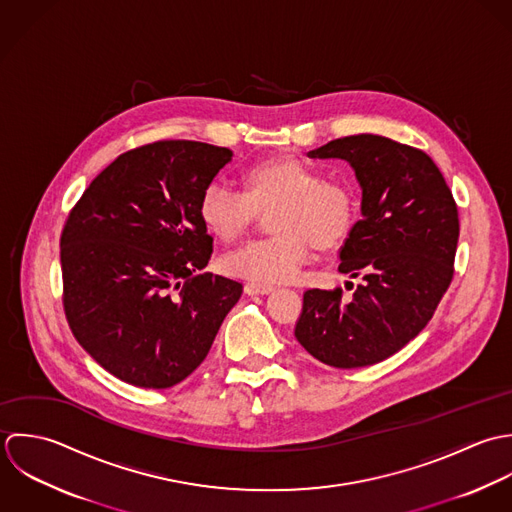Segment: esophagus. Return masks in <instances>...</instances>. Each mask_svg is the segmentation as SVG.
Instances as JSON below:
<instances>
[{"label":"esophagus","instance_id":"34e87169","mask_svg":"<svg viewBox=\"0 0 512 512\" xmlns=\"http://www.w3.org/2000/svg\"><path fill=\"white\" fill-rule=\"evenodd\" d=\"M275 287L273 285H269V283H259V281H249L247 285H245V293L247 295H267V293H271Z\"/></svg>","mask_w":512,"mask_h":512}]
</instances>
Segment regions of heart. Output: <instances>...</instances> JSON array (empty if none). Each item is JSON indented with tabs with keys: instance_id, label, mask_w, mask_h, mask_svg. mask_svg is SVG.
I'll use <instances>...</instances> for the list:
<instances>
[{
	"instance_id": "obj_1",
	"label": "heart",
	"mask_w": 512,
	"mask_h": 512,
	"mask_svg": "<svg viewBox=\"0 0 512 512\" xmlns=\"http://www.w3.org/2000/svg\"><path fill=\"white\" fill-rule=\"evenodd\" d=\"M243 192L211 180L198 198V217L223 243L239 241L257 221L269 215L271 237L251 241L221 259V271L259 283H287L299 277L312 253L342 247L360 217V192L346 176L299 156H273L247 166Z\"/></svg>"
}]
</instances>
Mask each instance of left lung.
I'll return each instance as SVG.
<instances>
[{
  "label": "left lung",
  "instance_id": "left-lung-1",
  "mask_svg": "<svg viewBox=\"0 0 512 512\" xmlns=\"http://www.w3.org/2000/svg\"><path fill=\"white\" fill-rule=\"evenodd\" d=\"M310 158H342L362 186V219L340 251L342 289H308L295 336L334 368L378 364L413 340L451 285L459 211L439 168L419 148L378 134L332 140Z\"/></svg>",
  "mask_w": 512,
  "mask_h": 512
}]
</instances>
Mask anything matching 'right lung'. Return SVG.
<instances>
[{
	"label": "right lung",
	"mask_w": 512,
	"mask_h": 512,
	"mask_svg": "<svg viewBox=\"0 0 512 512\" xmlns=\"http://www.w3.org/2000/svg\"><path fill=\"white\" fill-rule=\"evenodd\" d=\"M229 148L158 140L120 154L91 182L61 233L63 308L106 372L164 390L204 362L243 285L200 273L213 237L198 217Z\"/></svg>",
	"instance_id": "add662e5"
}]
</instances>
